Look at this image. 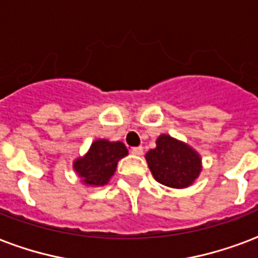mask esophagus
Wrapping results in <instances>:
<instances>
[{"label": "esophagus", "instance_id": "obj_1", "mask_svg": "<svg viewBox=\"0 0 258 258\" xmlns=\"http://www.w3.org/2000/svg\"><path fill=\"white\" fill-rule=\"evenodd\" d=\"M131 153H133L134 155H142L143 154V147L142 146L133 147V149H131Z\"/></svg>", "mask_w": 258, "mask_h": 258}]
</instances>
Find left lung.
Here are the masks:
<instances>
[{
	"label": "left lung",
	"mask_w": 258,
	"mask_h": 258,
	"mask_svg": "<svg viewBox=\"0 0 258 258\" xmlns=\"http://www.w3.org/2000/svg\"><path fill=\"white\" fill-rule=\"evenodd\" d=\"M146 161L155 180L170 188H186L202 170L199 154L169 135L157 139V147L147 153Z\"/></svg>",
	"instance_id": "1"
}]
</instances>
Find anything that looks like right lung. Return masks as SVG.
<instances>
[{
	"label": "right lung",
	"mask_w": 258,
	"mask_h": 258,
	"mask_svg": "<svg viewBox=\"0 0 258 258\" xmlns=\"http://www.w3.org/2000/svg\"><path fill=\"white\" fill-rule=\"evenodd\" d=\"M128 154L121 142H108L98 139L92 143L89 153L74 162V170L88 185H104L115 173L119 160Z\"/></svg>",
	"instance_id": "1"
}]
</instances>
